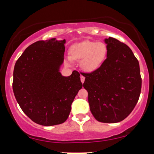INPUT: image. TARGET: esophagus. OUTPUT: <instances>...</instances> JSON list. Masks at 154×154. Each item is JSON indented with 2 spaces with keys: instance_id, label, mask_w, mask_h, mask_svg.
Returning <instances> with one entry per match:
<instances>
[{
  "instance_id": "1",
  "label": "esophagus",
  "mask_w": 154,
  "mask_h": 154,
  "mask_svg": "<svg viewBox=\"0 0 154 154\" xmlns=\"http://www.w3.org/2000/svg\"><path fill=\"white\" fill-rule=\"evenodd\" d=\"M80 80H81V82H82V83L85 82V77H84V76H82V75L80 76Z\"/></svg>"
}]
</instances>
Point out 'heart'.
Returning a JSON list of instances; mask_svg holds the SVG:
<instances>
[{"instance_id": "1", "label": "heart", "mask_w": 154, "mask_h": 154, "mask_svg": "<svg viewBox=\"0 0 154 154\" xmlns=\"http://www.w3.org/2000/svg\"><path fill=\"white\" fill-rule=\"evenodd\" d=\"M107 55V47L102 42L85 40L75 44L70 49L67 61L80 60V66L84 71L91 72L98 69L103 63Z\"/></svg>"}]
</instances>
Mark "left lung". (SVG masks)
<instances>
[{"instance_id": "obj_1", "label": "left lung", "mask_w": 154, "mask_h": 154, "mask_svg": "<svg viewBox=\"0 0 154 154\" xmlns=\"http://www.w3.org/2000/svg\"><path fill=\"white\" fill-rule=\"evenodd\" d=\"M104 42L107 58L98 69L82 73L90 109L95 119L116 123L128 116L138 101L141 91L139 62L131 49L109 37Z\"/></svg>"}]
</instances>
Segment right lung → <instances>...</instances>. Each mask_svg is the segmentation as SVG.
<instances>
[{
  "label": "right lung",
  "instance_id": "1",
  "mask_svg": "<svg viewBox=\"0 0 154 154\" xmlns=\"http://www.w3.org/2000/svg\"><path fill=\"white\" fill-rule=\"evenodd\" d=\"M66 40L51 38L26 48L15 63L13 91L23 112L35 123L53 126L63 123L82 84L79 73L60 72Z\"/></svg>",
  "mask_w": 154,
  "mask_h": 154
}]
</instances>
